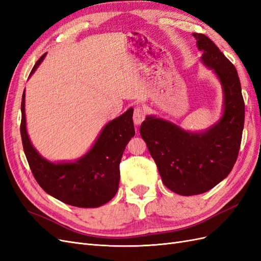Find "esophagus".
I'll list each match as a JSON object with an SVG mask.
<instances>
[{
  "instance_id": "34e87169",
  "label": "esophagus",
  "mask_w": 261,
  "mask_h": 261,
  "mask_svg": "<svg viewBox=\"0 0 261 261\" xmlns=\"http://www.w3.org/2000/svg\"><path fill=\"white\" fill-rule=\"evenodd\" d=\"M145 118H146L145 109H143L141 107H136L135 109H134V114H133L134 123H135L136 125H139L145 120Z\"/></svg>"
}]
</instances>
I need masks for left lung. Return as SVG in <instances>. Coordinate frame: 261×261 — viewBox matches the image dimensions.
<instances>
[{
	"mask_svg": "<svg viewBox=\"0 0 261 261\" xmlns=\"http://www.w3.org/2000/svg\"><path fill=\"white\" fill-rule=\"evenodd\" d=\"M201 60L223 86L224 113L201 134L187 133L170 122L147 116L140 135L159 170L163 184L183 196L208 192L232 171L242 141L245 103L235 66L206 35L194 34Z\"/></svg>",
	"mask_w": 261,
	"mask_h": 261,
	"instance_id": "8db88e82",
	"label": "left lung"
}]
</instances>
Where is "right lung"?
Wrapping results in <instances>:
<instances>
[{
  "instance_id": "right-lung-1",
  "label": "right lung",
  "mask_w": 261,
  "mask_h": 261,
  "mask_svg": "<svg viewBox=\"0 0 261 261\" xmlns=\"http://www.w3.org/2000/svg\"><path fill=\"white\" fill-rule=\"evenodd\" d=\"M45 57L37 61L33 74ZM20 135L34 177L45 193L80 208H96L115 196L120 184V162L126 145L135 135L133 109L106 125L90 151L74 163L54 164L39 154L26 130L25 91L21 99Z\"/></svg>"
}]
</instances>
